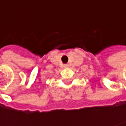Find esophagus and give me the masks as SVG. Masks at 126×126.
<instances>
[{
  "instance_id": "1",
  "label": "esophagus",
  "mask_w": 126,
  "mask_h": 126,
  "mask_svg": "<svg viewBox=\"0 0 126 126\" xmlns=\"http://www.w3.org/2000/svg\"><path fill=\"white\" fill-rule=\"evenodd\" d=\"M68 66V64H64V65H63V67H64V68H67Z\"/></svg>"
}]
</instances>
